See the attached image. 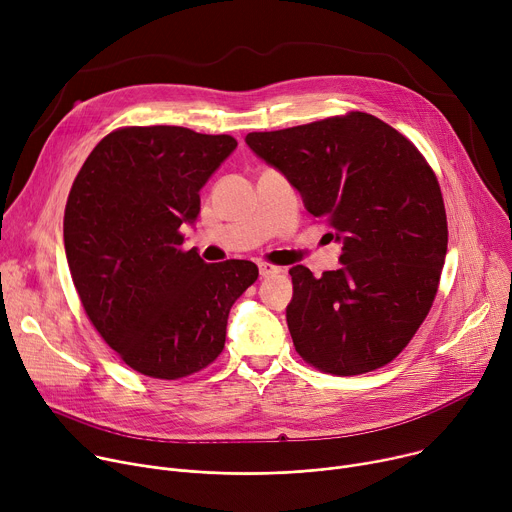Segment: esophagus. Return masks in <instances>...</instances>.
I'll return each mask as SVG.
<instances>
[{"label":"esophagus","instance_id":"34e87169","mask_svg":"<svg viewBox=\"0 0 512 512\" xmlns=\"http://www.w3.org/2000/svg\"><path fill=\"white\" fill-rule=\"evenodd\" d=\"M258 270H260V277L262 279H268V277H274V274H281L283 272L279 266H272V264H266V262H260Z\"/></svg>","mask_w":512,"mask_h":512}]
</instances>
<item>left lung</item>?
Here are the masks:
<instances>
[{"label": "left lung", "mask_w": 512, "mask_h": 512, "mask_svg": "<svg viewBox=\"0 0 512 512\" xmlns=\"http://www.w3.org/2000/svg\"><path fill=\"white\" fill-rule=\"evenodd\" d=\"M248 147L326 219L340 268L289 270L287 324L303 361L332 375L387 365L435 301L447 215L435 172L396 129L367 112L248 133Z\"/></svg>", "instance_id": "1"}]
</instances>
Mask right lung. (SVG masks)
Wrapping results in <instances>:
<instances>
[{
	"mask_svg": "<svg viewBox=\"0 0 512 512\" xmlns=\"http://www.w3.org/2000/svg\"><path fill=\"white\" fill-rule=\"evenodd\" d=\"M238 147L229 135L127 127L106 135L77 174L63 219L71 279L90 322L135 371L178 379L223 350L231 305L258 279L250 260L207 264L180 227Z\"/></svg>",
	"mask_w": 512,
	"mask_h": 512,
	"instance_id": "add662e5",
	"label": "right lung"
}]
</instances>
